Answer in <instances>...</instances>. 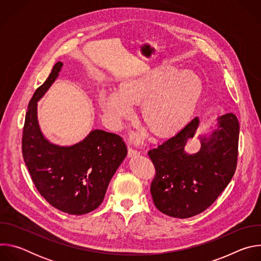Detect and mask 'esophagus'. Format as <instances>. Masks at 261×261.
<instances>
[{"instance_id":"1","label":"esophagus","mask_w":261,"mask_h":261,"mask_svg":"<svg viewBox=\"0 0 261 261\" xmlns=\"http://www.w3.org/2000/svg\"><path fill=\"white\" fill-rule=\"evenodd\" d=\"M140 153H139V151H137V150H135V148H133V147H128V157H133V156H137V155H139Z\"/></svg>"}]
</instances>
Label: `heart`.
<instances>
[{
	"label": "heart",
	"instance_id": "1",
	"mask_svg": "<svg viewBox=\"0 0 261 261\" xmlns=\"http://www.w3.org/2000/svg\"><path fill=\"white\" fill-rule=\"evenodd\" d=\"M200 79L192 71H180L171 66H160L146 75L126 83L123 90H111L102 98V105L110 126L120 129L133 111V101L146 98L143 116L159 133L178 128L193 109L200 94ZM147 131L134 133L141 140Z\"/></svg>",
	"mask_w": 261,
	"mask_h": 261
}]
</instances>
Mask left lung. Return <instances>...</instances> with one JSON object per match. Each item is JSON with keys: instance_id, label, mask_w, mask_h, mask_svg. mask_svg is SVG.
<instances>
[{"instance_id": "left-lung-1", "label": "left lung", "mask_w": 261, "mask_h": 261, "mask_svg": "<svg viewBox=\"0 0 261 261\" xmlns=\"http://www.w3.org/2000/svg\"><path fill=\"white\" fill-rule=\"evenodd\" d=\"M194 118L175 135L147 152L154 166L151 184L154 204L173 218H190L211 206L231 180L238 164L240 124L233 114L218 119V128L202 137L200 150L185 146L198 128Z\"/></svg>"}]
</instances>
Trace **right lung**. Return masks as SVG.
<instances>
[{
    "label": "right lung",
    "instance_id": "right-lung-1",
    "mask_svg": "<svg viewBox=\"0 0 261 261\" xmlns=\"http://www.w3.org/2000/svg\"><path fill=\"white\" fill-rule=\"evenodd\" d=\"M62 66L56 63L29 102L22 157L37 190L50 205L70 215H84L102 203L108 184L128 151L123 137L103 130H93L71 146H59L44 138L37 120V101L56 81Z\"/></svg>",
    "mask_w": 261,
    "mask_h": 261
}]
</instances>
